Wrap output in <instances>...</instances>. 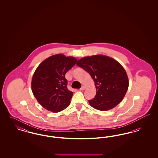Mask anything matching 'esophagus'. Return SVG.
<instances>
[{"mask_svg":"<svg viewBox=\"0 0 158 158\" xmlns=\"http://www.w3.org/2000/svg\"><path fill=\"white\" fill-rule=\"evenodd\" d=\"M85 89H86V87H85V86H83H83H82V87L81 88V89H80L81 90H85Z\"/></svg>","mask_w":158,"mask_h":158,"instance_id":"1","label":"esophagus"}]
</instances>
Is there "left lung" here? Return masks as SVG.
I'll list each match as a JSON object with an SVG mask.
<instances>
[{"label": "left lung", "mask_w": 158, "mask_h": 158, "mask_svg": "<svg viewBox=\"0 0 158 158\" xmlns=\"http://www.w3.org/2000/svg\"><path fill=\"white\" fill-rule=\"evenodd\" d=\"M76 64L89 73L93 79L97 93L89 103L94 108L107 111L120 103L128 88L127 75L120 64L103 55L85 57Z\"/></svg>", "instance_id": "obj_1"}]
</instances>
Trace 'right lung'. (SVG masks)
Masks as SVG:
<instances>
[{"label":"right lung","mask_w":158,"mask_h":158,"mask_svg":"<svg viewBox=\"0 0 158 158\" xmlns=\"http://www.w3.org/2000/svg\"><path fill=\"white\" fill-rule=\"evenodd\" d=\"M77 60L59 54L44 60L32 79L31 88L38 102L48 111L58 113L66 108L73 93L67 88L65 75Z\"/></svg>","instance_id":"right-lung-1"}]
</instances>
